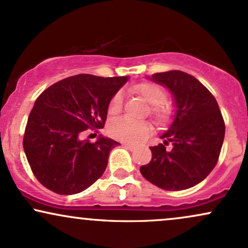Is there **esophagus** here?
<instances>
[{
    "label": "esophagus",
    "mask_w": 248,
    "mask_h": 248,
    "mask_svg": "<svg viewBox=\"0 0 248 248\" xmlns=\"http://www.w3.org/2000/svg\"><path fill=\"white\" fill-rule=\"evenodd\" d=\"M124 147H126V148H128V149H130V150L135 149V146H133V144H130V143H124Z\"/></svg>",
    "instance_id": "obj_1"
}]
</instances>
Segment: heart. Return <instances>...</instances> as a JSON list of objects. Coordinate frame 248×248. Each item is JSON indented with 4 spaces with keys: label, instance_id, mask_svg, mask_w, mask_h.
Returning <instances> with one entry per match:
<instances>
[{
    "label": "heart",
    "instance_id": "1",
    "mask_svg": "<svg viewBox=\"0 0 248 248\" xmlns=\"http://www.w3.org/2000/svg\"><path fill=\"white\" fill-rule=\"evenodd\" d=\"M135 94L143 98L148 104V113L155 120L156 124H164L171 118L173 107L170 101L166 100L167 91L163 86L156 82H141L132 88ZM124 107V95L116 92L108 102L107 113L109 116H115ZM152 132V127L148 122H135L128 119H118L112 121L108 126V134L115 140L122 142H136L143 140Z\"/></svg>",
    "mask_w": 248,
    "mask_h": 248
}]
</instances>
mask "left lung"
<instances>
[{
	"label": "left lung",
	"mask_w": 248,
	"mask_h": 248,
	"mask_svg": "<svg viewBox=\"0 0 248 248\" xmlns=\"http://www.w3.org/2000/svg\"><path fill=\"white\" fill-rule=\"evenodd\" d=\"M175 98V120L162 135L164 144L150 147L152 161L140 168L147 181L163 190L192 187L216 167L225 136V122L218 102L195 77L183 71L154 73ZM173 143V149L165 146Z\"/></svg>",
	"instance_id": "left-lung-1"
}]
</instances>
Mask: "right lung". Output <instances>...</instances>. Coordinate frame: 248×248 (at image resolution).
<instances>
[{
	"label": "right lung",
	"mask_w": 248,
	"mask_h": 248,
	"mask_svg": "<svg viewBox=\"0 0 248 248\" xmlns=\"http://www.w3.org/2000/svg\"><path fill=\"white\" fill-rule=\"evenodd\" d=\"M126 81L127 77L82 73L55 82L36 99L23 148L43 186L58 195H75L101 177L110 150L120 143L104 136L95 142L80 138L86 129L99 133L104 128L108 102Z\"/></svg>",
	"instance_id": "add662e5"
}]
</instances>
